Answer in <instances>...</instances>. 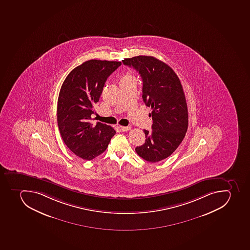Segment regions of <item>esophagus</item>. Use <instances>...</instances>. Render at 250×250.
<instances>
[{"mask_svg": "<svg viewBox=\"0 0 250 250\" xmlns=\"http://www.w3.org/2000/svg\"><path fill=\"white\" fill-rule=\"evenodd\" d=\"M130 126H120V129H121V130H122V131H128V130H130Z\"/></svg>", "mask_w": 250, "mask_h": 250, "instance_id": "1", "label": "esophagus"}]
</instances>
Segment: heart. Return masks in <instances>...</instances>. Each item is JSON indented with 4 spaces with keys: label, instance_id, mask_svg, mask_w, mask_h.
Masks as SVG:
<instances>
[{
    "label": "heart",
    "instance_id": "obj_1",
    "mask_svg": "<svg viewBox=\"0 0 250 250\" xmlns=\"http://www.w3.org/2000/svg\"><path fill=\"white\" fill-rule=\"evenodd\" d=\"M128 78H134V76L132 74H130V73H127V74H125V75L123 77V79H128Z\"/></svg>",
    "mask_w": 250,
    "mask_h": 250
}]
</instances>
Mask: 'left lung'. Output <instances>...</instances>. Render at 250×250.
I'll list each match as a JSON object with an SVG mask.
<instances>
[{"label":"left lung","mask_w":250,"mask_h":250,"mask_svg":"<svg viewBox=\"0 0 250 250\" xmlns=\"http://www.w3.org/2000/svg\"><path fill=\"white\" fill-rule=\"evenodd\" d=\"M123 63L139 72L143 101L152 108V130H144L145 143L135 151L147 162H160L176 150L187 132L188 114L181 81L172 68L154 57L139 55Z\"/></svg>","instance_id":"obj_1"}]
</instances>
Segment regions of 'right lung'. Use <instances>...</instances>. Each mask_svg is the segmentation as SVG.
I'll list each match as a JSON object with an SVG mask.
<instances>
[{
	"mask_svg": "<svg viewBox=\"0 0 250 250\" xmlns=\"http://www.w3.org/2000/svg\"><path fill=\"white\" fill-rule=\"evenodd\" d=\"M121 64L88 60L74 68L62 85L57 107L59 131L65 145L82 159L90 161L104 153L116 134L107 124L93 125L91 116L107 78Z\"/></svg>",
	"mask_w": 250,
	"mask_h": 250,
	"instance_id": "add662e5",
	"label": "right lung"
}]
</instances>
